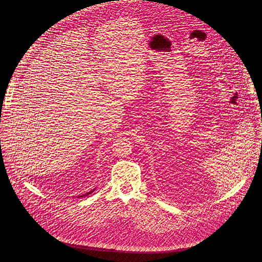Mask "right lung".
<instances>
[{"mask_svg": "<svg viewBox=\"0 0 262 262\" xmlns=\"http://www.w3.org/2000/svg\"><path fill=\"white\" fill-rule=\"evenodd\" d=\"M94 192V190L93 191H90V192H88V193H86V194H84V195H81V196H79L78 198H81V197H85V196H87V195H90L91 193H93Z\"/></svg>", "mask_w": 262, "mask_h": 262, "instance_id": "1", "label": "right lung"}]
</instances>
